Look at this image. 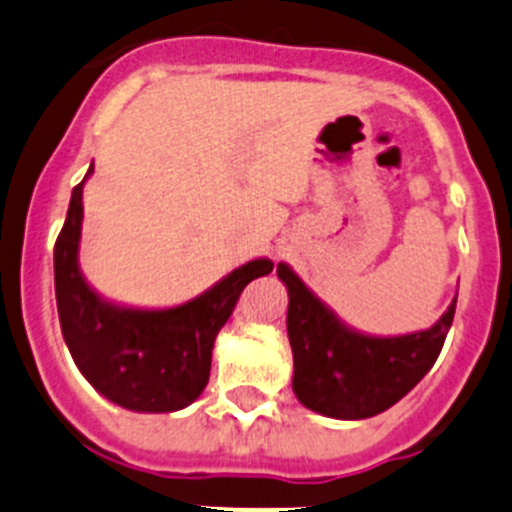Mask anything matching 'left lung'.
<instances>
[{
	"mask_svg": "<svg viewBox=\"0 0 512 512\" xmlns=\"http://www.w3.org/2000/svg\"><path fill=\"white\" fill-rule=\"evenodd\" d=\"M289 291L286 332L294 352L296 399L334 420H367L397 405L440 357L457 299L425 332L372 337L334 314L289 264L276 266Z\"/></svg>",
	"mask_w": 512,
	"mask_h": 512,
	"instance_id": "obj_1",
	"label": "left lung"
}]
</instances>
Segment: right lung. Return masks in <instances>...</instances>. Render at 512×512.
<instances>
[{"instance_id":"add662e5","label":"right lung","mask_w":512,"mask_h":512,"mask_svg":"<svg viewBox=\"0 0 512 512\" xmlns=\"http://www.w3.org/2000/svg\"><path fill=\"white\" fill-rule=\"evenodd\" d=\"M72 188L55 243V296L62 337L82 377L105 399L133 412H178L196 402L211 377V354L238 296L269 259H253L186 304L135 309L102 299L80 271L82 188Z\"/></svg>"}]
</instances>
